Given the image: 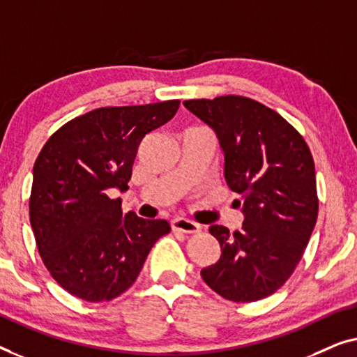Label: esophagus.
Here are the masks:
<instances>
[{
    "instance_id": "obj_1",
    "label": "esophagus",
    "mask_w": 357,
    "mask_h": 357,
    "mask_svg": "<svg viewBox=\"0 0 357 357\" xmlns=\"http://www.w3.org/2000/svg\"><path fill=\"white\" fill-rule=\"evenodd\" d=\"M172 228H173V231H179V233L194 234L200 231V225L192 222V220H188V218H174L172 222Z\"/></svg>"
}]
</instances>
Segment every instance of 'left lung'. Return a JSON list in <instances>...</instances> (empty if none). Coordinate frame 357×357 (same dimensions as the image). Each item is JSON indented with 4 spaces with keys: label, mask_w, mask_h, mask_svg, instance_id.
<instances>
[{
    "label": "left lung",
    "mask_w": 357,
    "mask_h": 357,
    "mask_svg": "<svg viewBox=\"0 0 357 357\" xmlns=\"http://www.w3.org/2000/svg\"><path fill=\"white\" fill-rule=\"evenodd\" d=\"M184 107L218 135L225 179L241 195L239 231L213 225L218 262L204 268L205 283L233 303L267 298L303 259L319 213L309 145L275 109L241 95L185 100Z\"/></svg>",
    "instance_id": "left-lung-1"
}]
</instances>
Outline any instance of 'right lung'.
Masks as SVG:
<instances>
[{
	"mask_svg": "<svg viewBox=\"0 0 357 357\" xmlns=\"http://www.w3.org/2000/svg\"><path fill=\"white\" fill-rule=\"evenodd\" d=\"M179 100L107 107L63 124L40 150L29 199L30 225L54 281L89 303L129 289L152 245L168 234L167 220L123 215L135 153L145 135L168 123Z\"/></svg>",
	"mask_w": 357,
	"mask_h": 357,
	"instance_id": "add662e5",
	"label": "right lung"
}]
</instances>
